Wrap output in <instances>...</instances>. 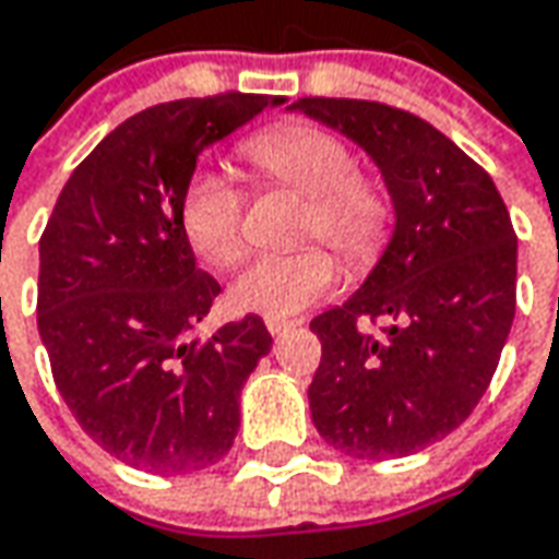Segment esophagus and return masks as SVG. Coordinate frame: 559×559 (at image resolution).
I'll use <instances>...</instances> for the list:
<instances>
[{"mask_svg":"<svg viewBox=\"0 0 559 559\" xmlns=\"http://www.w3.org/2000/svg\"><path fill=\"white\" fill-rule=\"evenodd\" d=\"M299 321H290V318H265V328H269V334H284V331H290V328H297Z\"/></svg>","mask_w":559,"mask_h":559,"instance_id":"34e87169","label":"esophagus"}]
</instances>
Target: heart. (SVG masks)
Masks as SVG:
<instances>
[{
	"mask_svg": "<svg viewBox=\"0 0 559 559\" xmlns=\"http://www.w3.org/2000/svg\"><path fill=\"white\" fill-rule=\"evenodd\" d=\"M243 157L265 179L294 188L306 198L302 238H321L340 257L365 265L390 235V201L380 185L358 176L349 145L318 126H275L243 145ZM243 201L238 188L216 169L188 176L179 201L185 241L201 260L228 265L241 257ZM337 281L328 250L269 253L243 265L231 281V306L241 312L290 318L324 297Z\"/></svg>",
	"mask_w": 559,
	"mask_h": 559,
	"instance_id": "1",
	"label": "heart"
}]
</instances>
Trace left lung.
<instances>
[{
  "instance_id": "left-lung-1",
  "label": "left lung",
  "mask_w": 559,
  "mask_h": 559,
  "mask_svg": "<svg viewBox=\"0 0 559 559\" xmlns=\"http://www.w3.org/2000/svg\"><path fill=\"white\" fill-rule=\"evenodd\" d=\"M290 110L356 142L393 201V235L343 306L312 318L321 365L316 430L349 457L386 461L457 430L498 368L516 312L508 206L436 126L356 98H299ZM386 317L380 338L358 320Z\"/></svg>"
}]
</instances>
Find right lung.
Masks as SVG:
<instances>
[{
    "label": "right lung",
    "mask_w": 559,
    "mask_h": 559,
    "mask_svg": "<svg viewBox=\"0 0 559 559\" xmlns=\"http://www.w3.org/2000/svg\"><path fill=\"white\" fill-rule=\"evenodd\" d=\"M265 95L182 98L129 117L73 169L39 241V337L58 393L105 452L135 471L194 473L228 454L247 377L272 349L260 316L203 340L219 281L179 225L206 147Z\"/></svg>",
    "instance_id": "right-lung-1"
}]
</instances>
